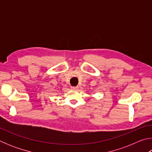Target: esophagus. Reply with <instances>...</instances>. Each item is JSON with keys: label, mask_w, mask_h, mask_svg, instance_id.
Returning <instances> with one entry per match:
<instances>
[{"label": "esophagus", "mask_w": 152, "mask_h": 152, "mask_svg": "<svg viewBox=\"0 0 152 152\" xmlns=\"http://www.w3.org/2000/svg\"><path fill=\"white\" fill-rule=\"evenodd\" d=\"M78 88H79L78 86H72L71 87V88L72 89V90H74V91H76V90L78 89Z\"/></svg>", "instance_id": "obj_1"}]
</instances>
